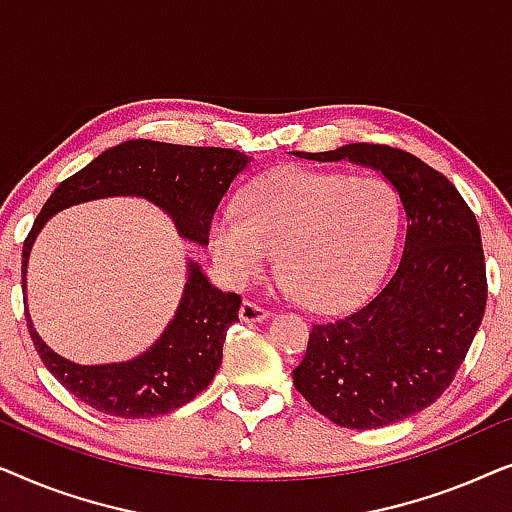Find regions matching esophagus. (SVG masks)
<instances>
[{
  "mask_svg": "<svg viewBox=\"0 0 512 512\" xmlns=\"http://www.w3.org/2000/svg\"><path fill=\"white\" fill-rule=\"evenodd\" d=\"M268 310L265 307H261L258 303H254V300H244V303L240 305V319L247 321V324H251V321H263L268 319Z\"/></svg>",
  "mask_w": 512,
  "mask_h": 512,
  "instance_id": "obj_1",
  "label": "esophagus"
}]
</instances>
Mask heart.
<instances>
[{"mask_svg":"<svg viewBox=\"0 0 512 512\" xmlns=\"http://www.w3.org/2000/svg\"><path fill=\"white\" fill-rule=\"evenodd\" d=\"M398 198L375 174L279 167L244 188L235 214L209 223V249L233 286L256 282L277 254V272L300 303L347 310L387 268L398 233Z\"/></svg>","mask_w":512,"mask_h":512,"instance_id":"b5f03b06","label":"heart"}]
</instances>
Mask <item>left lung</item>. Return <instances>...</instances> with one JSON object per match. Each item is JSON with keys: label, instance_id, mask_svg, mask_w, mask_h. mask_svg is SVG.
Instances as JSON below:
<instances>
[{"label": "left lung", "instance_id": "obj_1", "mask_svg": "<svg viewBox=\"0 0 512 512\" xmlns=\"http://www.w3.org/2000/svg\"><path fill=\"white\" fill-rule=\"evenodd\" d=\"M380 170L401 195L405 244L373 298L312 324L298 394L345 429H380L429 408L450 387L487 305L480 226L443 172L389 144H347L298 153Z\"/></svg>", "mask_w": 512, "mask_h": 512}]
</instances>
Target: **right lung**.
<instances>
[{
	"label": "right lung",
	"instance_id": "1",
	"mask_svg": "<svg viewBox=\"0 0 512 512\" xmlns=\"http://www.w3.org/2000/svg\"><path fill=\"white\" fill-rule=\"evenodd\" d=\"M249 160L247 153L235 149L149 139L104 151L62 181L34 219L23 242V289L34 237L55 212L83 200L142 195L172 216L181 235L209 244V223L216 207ZM240 305L242 298L237 293L214 289L200 272V265L191 263L179 310L156 345L128 363L107 366H79L62 359L41 342L27 310L25 319L39 359L69 394L104 415L146 419L181 408L209 387L221 366L228 328L240 321Z\"/></svg>",
	"mask_w": 512,
	"mask_h": 512
}]
</instances>
